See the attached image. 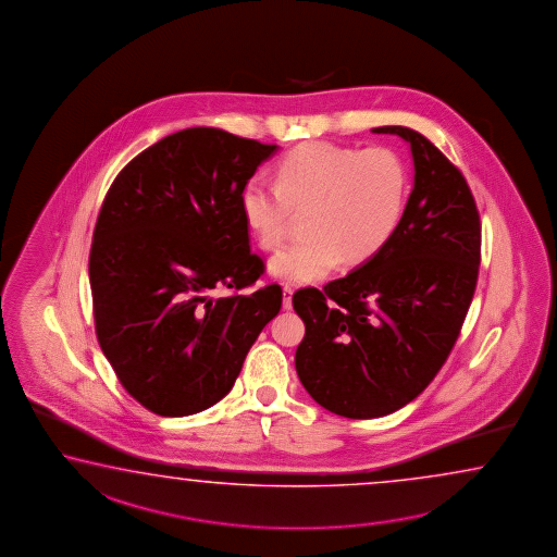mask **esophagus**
I'll list each match as a JSON object with an SVG mask.
<instances>
[{"label":"esophagus","instance_id":"esophagus-1","mask_svg":"<svg viewBox=\"0 0 557 557\" xmlns=\"http://www.w3.org/2000/svg\"><path fill=\"white\" fill-rule=\"evenodd\" d=\"M292 297H294V289L289 285L284 287V309H292Z\"/></svg>","mask_w":557,"mask_h":557}]
</instances>
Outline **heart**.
<instances>
[{
  "label": "heart",
  "mask_w": 557,
  "mask_h": 557,
  "mask_svg": "<svg viewBox=\"0 0 557 557\" xmlns=\"http://www.w3.org/2000/svg\"><path fill=\"white\" fill-rule=\"evenodd\" d=\"M409 194L407 166L385 147L306 143L287 152L275 184L253 176L242 193V212L263 250H275L304 220L306 239L273 256L270 272L289 284H315L341 260L375 258L395 236Z\"/></svg>",
  "instance_id": "heart-1"
}]
</instances>
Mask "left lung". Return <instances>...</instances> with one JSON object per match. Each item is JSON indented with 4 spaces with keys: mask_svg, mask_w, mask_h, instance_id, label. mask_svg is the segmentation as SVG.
I'll return each instance as SVG.
<instances>
[{
    "mask_svg": "<svg viewBox=\"0 0 557 557\" xmlns=\"http://www.w3.org/2000/svg\"><path fill=\"white\" fill-rule=\"evenodd\" d=\"M373 133L407 140L414 162L397 232L355 272L294 294L306 323L299 381L347 419L391 414L431 385L460 335L480 265V216L462 172L412 128Z\"/></svg>",
    "mask_w": 557,
    "mask_h": 557,
    "instance_id": "left-lung-1",
    "label": "left lung"
}]
</instances>
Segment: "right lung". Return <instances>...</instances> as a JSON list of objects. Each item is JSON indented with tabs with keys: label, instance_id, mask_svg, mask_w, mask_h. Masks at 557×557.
Returning <instances> with one entry per match:
<instances>
[{
	"label": "right lung",
	"instance_id": "right-lung-1",
	"mask_svg": "<svg viewBox=\"0 0 557 557\" xmlns=\"http://www.w3.org/2000/svg\"><path fill=\"white\" fill-rule=\"evenodd\" d=\"M277 150L194 126L143 150L114 178L89 256L95 331L126 393L160 417L226 397L282 287L263 273L242 193ZM214 288L233 294L212 298Z\"/></svg>",
	"mask_w": 557,
	"mask_h": 557
}]
</instances>
